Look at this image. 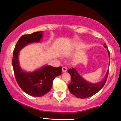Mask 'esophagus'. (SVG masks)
<instances>
[{
  "label": "esophagus",
  "mask_w": 121,
  "mask_h": 121,
  "mask_svg": "<svg viewBox=\"0 0 121 121\" xmlns=\"http://www.w3.org/2000/svg\"><path fill=\"white\" fill-rule=\"evenodd\" d=\"M67 71V67H63L62 68V72H65Z\"/></svg>",
  "instance_id": "1"
}]
</instances>
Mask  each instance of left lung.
Returning <instances> with one entry per match:
<instances>
[{
  "label": "left lung",
  "mask_w": 121,
  "mask_h": 121,
  "mask_svg": "<svg viewBox=\"0 0 121 121\" xmlns=\"http://www.w3.org/2000/svg\"><path fill=\"white\" fill-rule=\"evenodd\" d=\"M104 47L107 48L106 44L105 43ZM109 57L110 53L108 49ZM109 70L107 71L105 77L100 82L96 84H92L85 81L78 74L75 68H72L69 69L68 72L71 77V82L69 84L68 89L70 92L78 98L85 99L91 97L101 89L106 82L108 77Z\"/></svg>",
  "instance_id": "1"
}]
</instances>
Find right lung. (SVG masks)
<instances>
[{
  "instance_id": "right-lung-1",
  "label": "right lung",
  "mask_w": 121,
  "mask_h": 121,
  "mask_svg": "<svg viewBox=\"0 0 121 121\" xmlns=\"http://www.w3.org/2000/svg\"><path fill=\"white\" fill-rule=\"evenodd\" d=\"M42 35V31L24 35L18 40L13 52L12 63L16 82L25 92L35 97L42 96L49 92L52 88L53 81L62 74V67L46 65L35 72L26 73L20 67L18 60L20 51L27 44L39 42Z\"/></svg>"
}]
</instances>
